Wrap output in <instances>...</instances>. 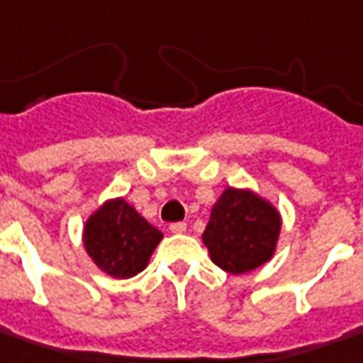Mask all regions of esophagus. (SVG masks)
Here are the masks:
<instances>
[{"mask_svg":"<svg viewBox=\"0 0 363 363\" xmlns=\"http://www.w3.org/2000/svg\"><path fill=\"white\" fill-rule=\"evenodd\" d=\"M169 229H170V233H177V235H181V233L186 231V223H182V220H179V223H172Z\"/></svg>","mask_w":363,"mask_h":363,"instance_id":"obj_1","label":"esophagus"}]
</instances>
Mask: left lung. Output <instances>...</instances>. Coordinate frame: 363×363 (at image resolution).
I'll return each instance as SVG.
<instances>
[{
  "label": "left lung",
  "mask_w": 363,
  "mask_h": 363,
  "mask_svg": "<svg viewBox=\"0 0 363 363\" xmlns=\"http://www.w3.org/2000/svg\"><path fill=\"white\" fill-rule=\"evenodd\" d=\"M279 231L281 215L269 201L249 189L227 186L213 205L203 243L215 265L241 275L273 257Z\"/></svg>",
  "instance_id": "obj_1"
}]
</instances>
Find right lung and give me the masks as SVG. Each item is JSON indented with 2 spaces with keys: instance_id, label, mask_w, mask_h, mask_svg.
<instances>
[{
  "instance_id": "obj_1",
  "label": "right lung",
  "mask_w": 363,
  "mask_h": 363,
  "mask_svg": "<svg viewBox=\"0 0 363 363\" xmlns=\"http://www.w3.org/2000/svg\"><path fill=\"white\" fill-rule=\"evenodd\" d=\"M162 233L124 199L106 201L84 225V247L110 277L128 279L148 265Z\"/></svg>"
}]
</instances>
